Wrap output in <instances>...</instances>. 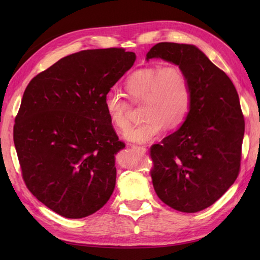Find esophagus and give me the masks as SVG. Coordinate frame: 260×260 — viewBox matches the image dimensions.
<instances>
[{
	"label": "esophagus",
	"instance_id": "34e87169",
	"mask_svg": "<svg viewBox=\"0 0 260 260\" xmlns=\"http://www.w3.org/2000/svg\"><path fill=\"white\" fill-rule=\"evenodd\" d=\"M129 146H131L132 148H133V150H136V151H139V152H141V153H145V152H146V148L143 147V146L134 145V144H129Z\"/></svg>",
	"mask_w": 260,
	"mask_h": 260
}]
</instances>
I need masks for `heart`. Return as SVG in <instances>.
I'll return each mask as SVG.
<instances>
[{
	"label": "heart",
	"instance_id": "1",
	"mask_svg": "<svg viewBox=\"0 0 260 260\" xmlns=\"http://www.w3.org/2000/svg\"><path fill=\"white\" fill-rule=\"evenodd\" d=\"M124 88L132 103H142L141 117L144 119L125 134L131 142L147 143L156 139L165 127L178 128L191 112V84L189 77L178 66L137 69L127 77ZM104 104L114 128L118 132L128 128V101L120 92L110 90L105 96Z\"/></svg>",
	"mask_w": 260,
	"mask_h": 260
}]
</instances>
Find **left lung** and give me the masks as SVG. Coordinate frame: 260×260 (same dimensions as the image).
Returning <instances> with one entry per match:
<instances>
[{
    "mask_svg": "<svg viewBox=\"0 0 260 260\" xmlns=\"http://www.w3.org/2000/svg\"><path fill=\"white\" fill-rule=\"evenodd\" d=\"M152 58L179 66L192 89L183 125L151 146L154 190L174 210L201 211L221 198L239 174L245 119L238 93L224 71L196 46L159 42L146 54Z\"/></svg>",
    "mask_w": 260,
    "mask_h": 260,
    "instance_id": "1",
    "label": "left lung"
}]
</instances>
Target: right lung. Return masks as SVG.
Masks as SVG:
<instances>
[{"label": "right lung", "mask_w": 260, "mask_h": 260, "mask_svg": "<svg viewBox=\"0 0 260 260\" xmlns=\"http://www.w3.org/2000/svg\"><path fill=\"white\" fill-rule=\"evenodd\" d=\"M135 60L124 48L82 50L25 88L13 127L22 178L39 201L64 218L95 213L115 189V154L125 144L104 101Z\"/></svg>", "instance_id": "obj_1"}]
</instances>
